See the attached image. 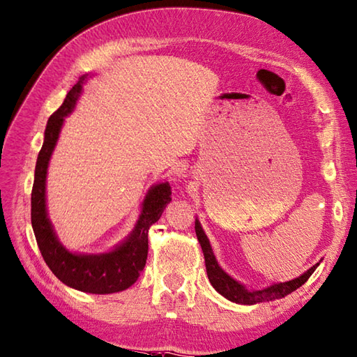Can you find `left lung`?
<instances>
[{
  "label": "left lung",
  "mask_w": 357,
  "mask_h": 357,
  "mask_svg": "<svg viewBox=\"0 0 357 357\" xmlns=\"http://www.w3.org/2000/svg\"><path fill=\"white\" fill-rule=\"evenodd\" d=\"M195 229L205 257V266H206V274H208L209 282H211V285L215 288V291L220 292V294L227 300L235 301V303L255 305V303H259V301H270V300L285 297L291 294L292 291H296L297 288L303 285V283L310 278V274H312L318 267V264H315L314 267H310L305 274H301L300 278L294 280L276 283V285H271L262 291H248L245 287L241 285V283L234 280L229 274H226L220 267H218L211 245H209V241L206 238L205 232L202 231V226H200L199 220H196Z\"/></svg>",
  "instance_id": "1"
}]
</instances>
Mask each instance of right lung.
Masks as SVG:
<instances>
[{"label":"right lung","mask_w":357,"mask_h":357,"mask_svg":"<svg viewBox=\"0 0 357 357\" xmlns=\"http://www.w3.org/2000/svg\"><path fill=\"white\" fill-rule=\"evenodd\" d=\"M86 75L79 77L77 84L69 90L65 102L50 117L45 140L39 152L34 170V182L31 190V226L42 257L51 271L65 285L90 294H112V292L130 288L139 279L148 259V232L149 227L160 220L164 208L172 200V188L169 182L155 185L146 195L143 211L135 225V229L113 252L100 255H75L68 252L59 243L47 215L45 205V182L47 169L57 143L65 116L75 107L77 99L83 89Z\"/></svg>","instance_id":"1"}]
</instances>
